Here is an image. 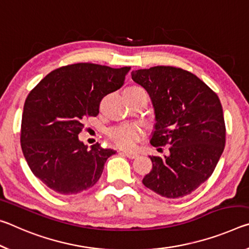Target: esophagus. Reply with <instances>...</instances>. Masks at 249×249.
Segmentation results:
<instances>
[{
    "mask_svg": "<svg viewBox=\"0 0 249 249\" xmlns=\"http://www.w3.org/2000/svg\"><path fill=\"white\" fill-rule=\"evenodd\" d=\"M124 154L127 158H129V159H134V158H137L138 157V153L137 152H129V151H124Z\"/></svg>",
    "mask_w": 249,
    "mask_h": 249,
    "instance_id": "34e87169",
    "label": "esophagus"
}]
</instances>
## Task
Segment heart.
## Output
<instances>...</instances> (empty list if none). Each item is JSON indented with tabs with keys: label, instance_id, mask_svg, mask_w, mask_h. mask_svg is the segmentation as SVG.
<instances>
[{
	"label": "heart",
	"instance_id": "b5f03b06",
	"mask_svg": "<svg viewBox=\"0 0 249 249\" xmlns=\"http://www.w3.org/2000/svg\"><path fill=\"white\" fill-rule=\"evenodd\" d=\"M133 91H144L141 87L127 88ZM108 136L113 143L124 149H131L142 138V130L137 124H121L109 130Z\"/></svg>",
	"mask_w": 249,
	"mask_h": 249
}]
</instances>
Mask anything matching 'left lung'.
Masks as SVG:
<instances>
[{
    "mask_svg": "<svg viewBox=\"0 0 249 249\" xmlns=\"http://www.w3.org/2000/svg\"><path fill=\"white\" fill-rule=\"evenodd\" d=\"M151 98L156 124L150 142L168 144L170 156L150 157L144 186L168 198L191 194L209 178L225 146L226 128L218 97L192 72L172 66L131 71Z\"/></svg>",
    "mask_w": 249,
    "mask_h": 249,
    "instance_id": "8db88e82",
    "label": "left lung"
}]
</instances>
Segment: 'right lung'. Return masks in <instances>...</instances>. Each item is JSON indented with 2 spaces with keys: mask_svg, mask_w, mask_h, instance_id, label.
Instances as JSON below:
<instances>
[{
  "mask_svg": "<svg viewBox=\"0 0 249 249\" xmlns=\"http://www.w3.org/2000/svg\"><path fill=\"white\" fill-rule=\"evenodd\" d=\"M130 67L78 63L50 72L24 104L21 145L31 171L54 192L71 195L92 187L107 159L99 143L89 149L78 138L84 120L99 113L105 96L119 89Z\"/></svg>",
  "mask_w": 249,
  "mask_h": 249,
  "instance_id": "add662e5",
  "label": "right lung"
}]
</instances>
